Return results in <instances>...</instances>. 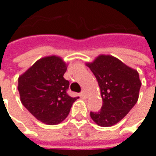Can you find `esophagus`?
Returning <instances> with one entry per match:
<instances>
[{
    "mask_svg": "<svg viewBox=\"0 0 156 156\" xmlns=\"http://www.w3.org/2000/svg\"><path fill=\"white\" fill-rule=\"evenodd\" d=\"M81 96H82V97H84V98H87V94H86V92H85V91L82 92Z\"/></svg>",
    "mask_w": 156,
    "mask_h": 156,
    "instance_id": "34e87169",
    "label": "esophagus"
}]
</instances>
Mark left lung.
<instances>
[{
    "label": "left lung",
    "mask_w": 156,
    "mask_h": 156,
    "mask_svg": "<svg viewBox=\"0 0 156 156\" xmlns=\"http://www.w3.org/2000/svg\"><path fill=\"white\" fill-rule=\"evenodd\" d=\"M86 65L98 81L103 99L100 111L90 112V117L99 126H113L137 103L141 87L139 73L111 55H99Z\"/></svg>",
    "instance_id": "8db88e82"
}]
</instances>
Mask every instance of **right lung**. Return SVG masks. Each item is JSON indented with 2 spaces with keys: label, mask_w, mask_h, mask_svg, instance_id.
<instances>
[{
  "label": "right lung",
  "mask_w": 156,
  "mask_h": 156,
  "mask_svg": "<svg viewBox=\"0 0 156 156\" xmlns=\"http://www.w3.org/2000/svg\"><path fill=\"white\" fill-rule=\"evenodd\" d=\"M68 64L58 56L40 58L18 78L22 105L34 117L50 125L60 124L78 97L67 94L69 82L63 78Z\"/></svg>",
  "instance_id": "right-lung-1"
}]
</instances>
